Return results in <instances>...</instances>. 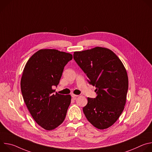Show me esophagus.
Listing matches in <instances>:
<instances>
[{
  "mask_svg": "<svg viewBox=\"0 0 152 152\" xmlns=\"http://www.w3.org/2000/svg\"><path fill=\"white\" fill-rule=\"evenodd\" d=\"M72 97H73V98H74V99H75V98H76L77 97H78L79 96L78 95H76V94H72Z\"/></svg>",
  "mask_w": 152,
  "mask_h": 152,
  "instance_id": "1",
  "label": "esophagus"
}]
</instances>
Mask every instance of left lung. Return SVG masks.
<instances>
[{"label":"left lung","instance_id":"1","mask_svg":"<svg viewBox=\"0 0 152 152\" xmlns=\"http://www.w3.org/2000/svg\"><path fill=\"white\" fill-rule=\"evenodd\" d=\"M73 58L88 83L96 87L97 96L88 97L83 113L96 128H108L118 120L126 103L128 77L123 64L113 51L100 47L75 52Z\"/></svg>","mask_w":152,"mask_h":152}]
</instances>
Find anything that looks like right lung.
Returning <instances> with one entry per match:
<instances>
[{
    "label": "right lung",
    "instance_id": "1",
    "mask_svg": "<svg viewBox=\"0 0 152 152\" xmlns=\"http://www.w3.org/2000/svg\"><path fill=\"white\" fill-rule=\"evenodd\" d=\"M72 54L55 49H41L27 62L21 79V91L28 109L37 123L48 131L59 126L66 118L70 95L54 94Z\"/></svg>",
    "mask_w": 152,
    "mask_h": 152
}]
</instances>
